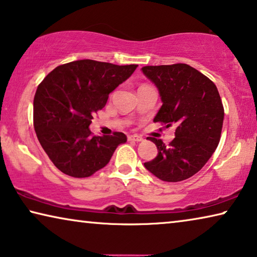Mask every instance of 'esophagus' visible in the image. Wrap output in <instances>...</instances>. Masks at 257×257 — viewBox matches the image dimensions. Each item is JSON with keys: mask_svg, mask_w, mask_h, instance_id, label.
Segmentation results:
<instances>
[{"mask_svg": "<svg viewBox=\"0 0 257 257\" xmlns=\"http://www.w3.org/2000/svg\"><path fill=\"white\" fill-rule=\"evenodd\" d=\"M128 140L140 142V141L144 140V138H142L141 136H138V134H133V136H130V137H128Z\"/></svg>", "mask_w": 257, "mask_h": 257, "instance_id": "34e87169", "label": "esophagus"}]
</instances>
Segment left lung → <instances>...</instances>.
<instances>
[{
  "mask_svg": "<svg viewBox=\"0 0 257 257\" xmlns=\"http://www.w3.org/2000/svg\"><path fill=\"white\" fill-rule=\"evenodd\" d=\"M142 72L159 90L162 106L154 121L176 126L175 139L167 146L151 138L157 156L145 168L157 178L177 183L204 167L220 140L224 108L210 79L187 64L144 66Z\"/></svg>",
  "mask_w": 257,
  "mask_h": 257,
  "instance_id": "1",
  "label": "left lung"
}]
</instances>
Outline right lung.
Wrapping results in <instances>:
<instances>
[{
    "label": "right lung",
    "mask_w": 257,
    "mask_h": 257,
    "mask_svg": "<svg viewBox=\"0 0 257 257\" xmlns=\"http://www.w3.org/2000/svg\"><path fill=\"white\" fill-rule=\"evenodd\" d=\"M138 65L80 60L57 66L39 85L33 102L34 130L43 151L60 171L85 178L104 168L124 133L93 137L94 113Z\"/></svg>",
    "instance_id": "1"
}]
</instances>
